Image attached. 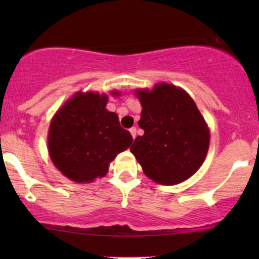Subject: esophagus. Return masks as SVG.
Returning <instances> with one entry per match:
<instances>
[{
	"instance_id": "1",
	"label": "esophagus",
	"mask_w": 259,
	"mask_h": 259,
	"mask_svg": "<svg viewBox=\"0 0 259 259\" xmlns=\"http://www.w3.org/2000/svg\"><path fill=\"white\" fill-rule=\"evenodd\" d=\"M130 132H131V134H132V137L134 139V138H136V136H137V128H136V127H132V128H130Z\"/></svg>"
}]
</instances>
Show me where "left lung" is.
<instances>
[{"label": "left lung", "mask_w": 259, "mask_h": 259, "mask_svg": "<svg viewBox=\"0 0 259 259\" xmlns=\"http://www.w3.org/2000/svg\"><path fill=\"white\" fill-rule=\"evenodd\" d=\"M143 106L140 128L131 152L145 175L164 185L190 178L203 164L210 133L196 104L186 92L160 83L152 92L137 91Z\"/></svg>", "instance_id": "left-lung-1"}]
</instances>
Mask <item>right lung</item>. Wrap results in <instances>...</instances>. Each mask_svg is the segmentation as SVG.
Wrapping results in <instances>:
<instances>
[{
	"mask_svg": "<svg viewBox=\"0 0 259 259\" xmlns=\"http://www.w3.org/2000/svg\"><path fill=\"white\" fill-rule=\"evenodd\" d=\"M107 99L98 93H77L52 120L49 154L74 182L88 183L106 176L109 162L132 144V136L120 126L118 115L106 109Z\"/></svg>",
	"mask_w": 259,
	"mask_h": 259,
	"instance_id": "right-lung-1",
	"label": "right lung"
}]
</instances>
